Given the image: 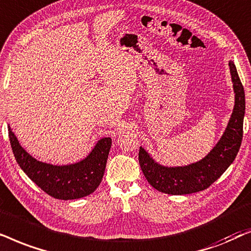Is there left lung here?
Here are the masks:
<instances>
[{"instance_id": "1", "label": "left lung", "mask_w": 251, "mask_h": 251, "mask_svg": "<svg viewBox=\"0 0 251 251\" xmlns=\"http://www.w3.org/2000/svg\"><path fill=\"white\" fill-rule=\"evenodd\" d=\"M228 65L235 93L234 109L223 136L204 158L189 165L169 168L155 162L140 147V166L146 179L155 189L171 195L201 192L211 186L235 159L242 141L246 99L234 63L229 61Z\"/></svg>"}]
</instances>
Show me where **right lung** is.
<instances>
[{"instance_id": "1", "label": "right lung", "mask_w": 251, "mask_h": 251, "mask_svg": "<svg viewBox=\"0 0 251 251\" xmlns=\"http://www.w3.org/2000/svg\"><path fill=\"white\" fill-rule=\"evenodd\" d=\"M9 139L23 171L43 192L58 200L81 199L94 192L102 181L111 148V138H103L85 159L70 165H52L39 162L26 152L10 126Z\"/></svg>"}]
</instances>
